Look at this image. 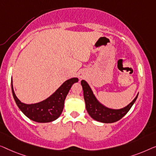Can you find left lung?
Returning <instances> with one entry per match:
<instances>
[{
	"mask_svg": "<svg viewBox=\"0 0 156 156\" xmlns=\"http://www.w3.org/2000/svg\"><path fill=\"white\" fill-rule=\"evenodd\" d=\"M85 107L89 115L96 121L102 123H114L121 119L129 111L133 103L136 100L138 95L131 102L122 109H110L105 107L99 102L93 94V92L86 81L81 80Z\"/></svg>",
	"mask_w": 156,
	"mask_h": 156,
	"instance_id": "1",
	"label": "left lung"
}]
</instances>
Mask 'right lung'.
Here are the masks:
<instances>
[{
  "mask_svg": "<svg viewBox=\"0 0 156 156\" xmlns=\"http://www.w3.org/2000/svg\"><path fill=\"white\" fill-rule=\"evenodd\" d=\"M78 81L77 78H72L66 80L51 96L34 104H25L17 98L13 90L12 80H11L12 93L17 107L26 117L39 123L51 122L60 117L64 107L66 98L72 85Z\"/></svg>",
  "mask_w": 156,
  "mask_h": 156,
  "instance_id": "add662e5",
  "label": "right lung"
}]
</instances>
